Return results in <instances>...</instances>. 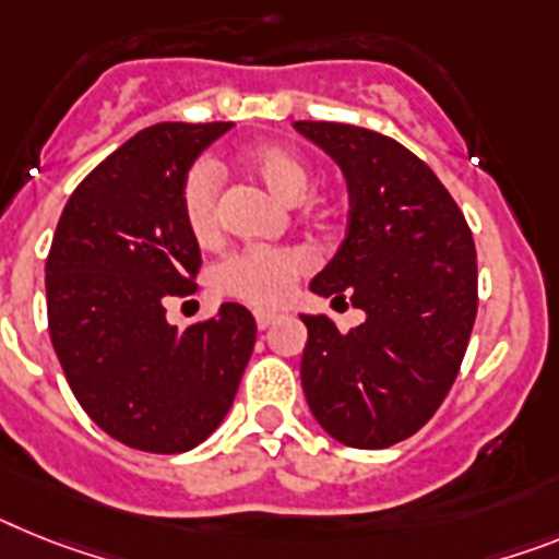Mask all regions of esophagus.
Segmentation results:
<instances>
[{"mask_svg": "<svg viewBox=\"0 0 559 559\" xmlns=\"http://www.w3.org/2000/svg\"><path fill=\"white\" fill-rule=\"evenodd\" d=\"M278 312H270V309H258L255 312V323H258V330H270L272 323L278 321Z\"/></svg>", "mask_w": 559, "mask_h": 559, "instance_id": "1", "label": "esophagus"}]
</instances>
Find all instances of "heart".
<instances>
[{
  "label": "heart",
  "instance_id": "1",
  "mask_svg": "<svg viewBox=\"0 0 559 559\" xmlns=\"http://www.w3.org/2000/svg\"><path fill=\"white\" fill-rule=\"evenodd\" d=\"M241 167L281 201H298L309 187V164L287 144H252L241 153ZM218 170L210 162L192 164L181 178L178 207L185 227L199 243L218 236ZM307 270V255L295 247H250L224 258L215 281L227 295L250 304H278L293 281Z\"/></svg>",
  "mask_w": 559,
  "mask_h": 559
}]
</instances>
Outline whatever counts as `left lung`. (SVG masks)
<instances>
[{"mask_svg": "<svg viewBox=\"0 0 559 559\" xmlns=\"http://www.w3.org/2000/svg\"><path fill=\"white\" fill-rule=\"evenodd\" d=\"M295 130L349 185L346 238L312 293L367 312L349 332L301 316L304 395L344 447L386 449L438 412L461 372L477 316L475 238L429 164L395 139L337 121Z\"/></svg>", "mask_w": 559, "mask_h": 559, "instance_id": "1", "label": "left lung"}]
</instances>
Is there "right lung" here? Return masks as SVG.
<instances>
[{"instance_id":"right-lung-1","label":"right lung","mask_w":559,"mask_h":559,"mask_svg":"<svg viewBox=\"0 0 559 559\" xmlns=\"http://www.w3.org/2000/svg\"><path fill=\"white\" fill-rule=\"evenodd\" d=\"M233 121H162L135 133L73 190L45 264L48 330L82 409L119 443L178 454L207 440L236 401L255 318L222 304L185 330L167 301L195 295L199 241L178 190Z\"/></svg>"}]
</instances>
